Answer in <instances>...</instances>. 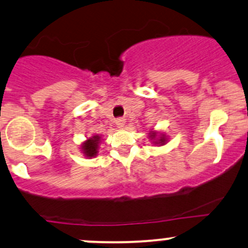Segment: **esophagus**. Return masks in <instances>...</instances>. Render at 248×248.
Here are the masks:
<instances>
[{
	"mask_svg": "<svg viewBox=\"0 0 248 248\" xmlns=\"http://www.w3.org/2000/svg\"><path fill=\"white\" fill-rule=\"evenodd\" d=\"M115 124H116V126L119 127V128H122V127L124 126V124H126V120H124V118H119V119L115 120Z\"/></svg>",
	"mask_w": 248,
	"mask_h": 248,
	"instance_id": "34e87169",
	"label": "esophagus"
}]
</instances>
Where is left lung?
I'll return each instance as SVG.
<instances>
[{
	"label": "left lung",
	"instance_id": "8db88e82",
	"mask_svg": "<svg viewBox=\"0 0 248 248\" xmlns=\"http://www.w3.org/2000/svg\"><path fill=\"white\" fill-rule=\"evenodd\" d=\"M151 137H152V138H154L155 135H151ZM160 143H165V140H164V138H161V139H160Z\"/></svg>",
	"mask_w": 248,
	"mask_h": 248
}]
</instances>
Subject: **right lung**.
Masks as SVG:
<instances>
[{"mask_svg": "<svg viewBox=\"0 0 248 248\" xmlns=\"http://www.w3.org/2000/svg\"><path fill=\"white\" fill-rule=\"evenodd\" d=\"M99 137H93L89 139L86 143L83 145V152L87 156H94L97 153V143H99Z\"/></svg>", "mask_w": 248, "mask_h": 248, "instance_id": "add662e5", "label": "right lung"}]
</instances>
